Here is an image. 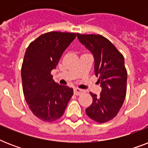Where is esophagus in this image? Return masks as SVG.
Instances as JSON below:
<instances>
[{"label":"esophagus","mask_w":148,"mask_h":148,"mask_svg":"<svg viewBox=\"0 0 148 148\" xmlns=\"http://www.w3.org/2000/svg\"><path fill=\"white\" fill-rule=\"evenodd\" d=\"M84 92V90H82V89H80L78 88H75L74 89V93L75 95H80L81 94H83Z\"/></svg>","instance_id":"1"}]
</instances>
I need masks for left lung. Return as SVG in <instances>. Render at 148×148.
Wrapping results in <instances>:
<instances>
[{"label":"left lung","instance_id":"8db88e82","mask_svg":"<svg viewBox=\"0 0 148 148\" xmlns=\"http://www.w3.org/2000/svg\"><path fill=\"white\" fill-rule=\"evenodd\" d=\"M77 38L94 56L95 75L102 88L100 96L90 92L93 102L86 114L96 122L105 123L116 117L126 97L127 73L124 56L102 35L77 33Z\"/></svg>","mask_w":148,"mask_h":148}]
</instances>
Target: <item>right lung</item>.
Instances as JSON below:
<instances>
[{
    "instance_id": "right-lung-1",
    "label": "right lung",
    "mask_w": 148,
    "mask_h": 148,
    "mask_svg": "<svg viewBox=\"0 0 148 148\" xmlns=\"http://www.w3.org/2000/svg\"><path fill=\"white\" fill-rule=\"evenodd\" d=\"M76 36L51 31L39 36L27 48L21 67L23 91L31 112L41 121L60 118L73 95V88L56 83L51 72Z\"/></svg>"
}]
</instances>
